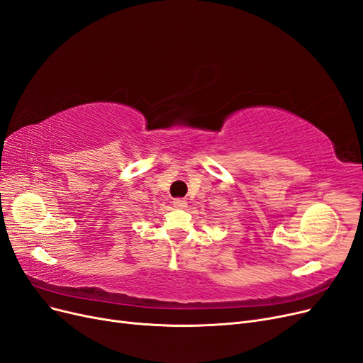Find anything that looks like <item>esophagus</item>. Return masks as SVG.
<instances>
[{"mask_svg":"<svg viewBox=\"0 0 363 363\" xmlns=\"http://www.w3.org/2000/svg\"><path fill=\"white\" fill-rule=\"evenodd\" d=\"M173 206L178 208V209H184V208H186V200L185 199H175V200H173Z\"/></svg>","mask_w":363,"mask_h":363,"instance_id":"34e87169","label":"esophagus"}]
</instances>
